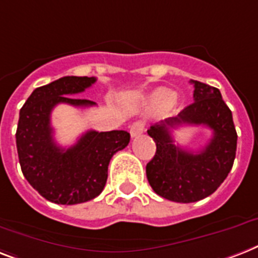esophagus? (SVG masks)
<instances>
[{
  "label": "esophagus",
  "instance_id": "34e87169",
  "mask_svg": "<svg viewBox=\"0 0 258 258\" xmlns=\"http://www.w3.org/2000/svg\"><path fill=\"white\" fill-rule=\"evenodd\" d=\"M144 131V123L143 122H135L133 125H131V130H130V134L133 138H136L139 136L140 134H143Z\"/></svg>",
  "mask_w": 258,
  "mask_h": 258
}]
</instances>
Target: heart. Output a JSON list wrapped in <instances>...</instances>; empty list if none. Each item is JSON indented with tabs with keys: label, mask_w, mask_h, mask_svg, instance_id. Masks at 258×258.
<instances>
[{
	"label": "heart",
	"mask_w": 258,
	"mask_h": 258,
	"mask_svg": "<svg viewBox=\"0 0 258 258\" xmlns=\"http://www.w3.org/2000/svg\"><path fill=\"white\" fill-rule=\"evenodd\" d=\"M176 103V96H173L172 91L164 87H159L154 90L146 99V104L148 108H162L172 107Z\"/></svg>",
	"instance_id": "b5f03b06"
}]
</instances>
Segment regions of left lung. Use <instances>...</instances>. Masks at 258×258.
<instances>
[{
	"mask_svg": "<svg viewBox=\"0 0 258 258\" xmlns=\"http://www.w3.org/2000/svg\"><path fill=\"white\" fill-rule=\"evenodd\" d=\"M190 83L194 103L147 131L156 143L155 156L146 167L148 183L159 196L176 203H195L212 195L231 172L237 148L232 111L220 90L199 81ZM183 124L213 130V138L202 151L194 154L174 144L170 128Z\"/></svg>",
	"mask_w": 258,
	"mask_h": 258,
	"instance_id": "left-lung-1",
	"label": "left lung"
}]
</instances>
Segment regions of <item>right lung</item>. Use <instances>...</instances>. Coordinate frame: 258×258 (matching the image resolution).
<instances>
[{
    "instance_id": "right-lung-1",
    "label": "right lung",
    "mask_w": 258,
    "mask_h": 258,
    "mask_svg": "<svg viewBox=\"0 0 258 258\" xmlns=\"http://www.w3.org/2000/svg\"><path fill=\"white\" fill-rule=\"evenodd\" d=\"M95 77H63L35 89L20 111L16 133L21 169L31 187L55 204H79L95 199L107 181L111 158L127 147L123 130H90L69 148L56 146L50 122L56 104L90 107L95 102L74 98L94 85Z\"/></svg>"
}]
</instances>
